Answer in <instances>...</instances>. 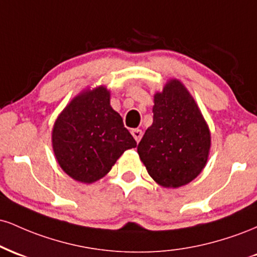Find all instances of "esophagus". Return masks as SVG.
Masks as SVG:
<instances>
[{
    "mask_svg": "<svg viewBox=\"0 0 257 257\" xmlns=\"http://www.w3.org/2000/svg\"><path fill=\"white\" fill-rule=\"evenodd\" d=\"M132 135H133V137H134L135 140H137V143H139V141H140L141 137H143V132H141L140 129H133Z\"/></svg>",
    "mask_w": 257,
    "mask_h": 257,
    "instance_id": "34e87169",
    "label": "esophagus"
}]
</instances>
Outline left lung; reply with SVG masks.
<instances>
[{
    "label": "left lung",
    "instance_id": "8db88e82",
    "mask_svg": "<svg viewBox=\"0 0 257 257\" xmlns=\"http://www.w3.org/2000/svg\"><path fill=\"white\" fill-rule=\"evenodd\" d=\"M153 102V123L139 143V157L159 186L181 187L206 166L210 131L196 100L179 79H169Z\"/></svg>",
    "mask_w": 257,
    "mask_h": 257
}]
</instances>
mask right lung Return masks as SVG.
Instances as JSON below:
<instances>
[{"mask_svg": "<svg viewBox=\"0 0 257 257\" xmlns=\"http://www.w3.org/2000/svg\"><path fill=\"white\" fill-rule=\"evenodd\" d=\"M110 98L105 85L87 88L66 105L53 125L52 146L59 166L82 184L104 178L124 151L137 147Z\"/></svg>", "mask_w": 257, "mask_h": 257, "instance_id": "add662e5", "label": "right lung"}]
</instances>
